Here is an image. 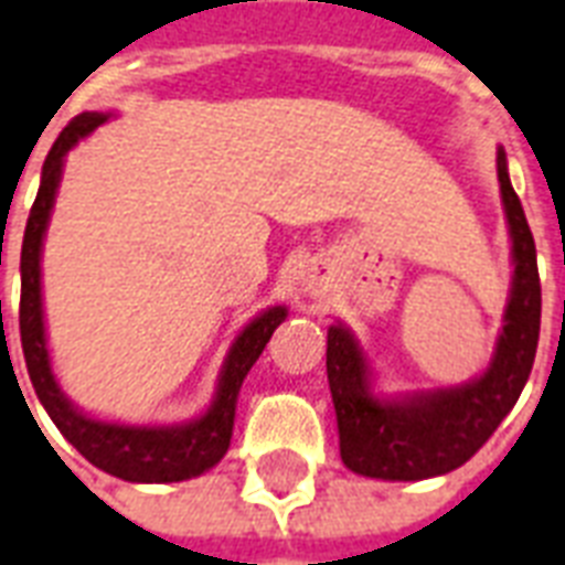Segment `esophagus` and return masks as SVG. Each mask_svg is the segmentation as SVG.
<instances>
[{"label":"esophagus","instance_id":"34e87169","mask_svg":"<svg viewBox=\"0 0 565 565\" xmlns=\"http://www.w3.org/2000/svg\"><path fill=\"white\" fill-rule=\"evenodd\" d=\"M305 281H308V284H313V275H308V278H305Z\"/></svg>","mask_w":565,"mask_h":565}]
</instances>
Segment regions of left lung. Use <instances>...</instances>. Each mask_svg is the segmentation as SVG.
<instances>
[{
  "label": "left lung",
  "instance_id": "obj_1",
  "mask_svg": "<svg viewBox=\"0 0 565 565\" xmlns=\"http://www.w3.org/2000/svg\"><path fill=\"white\" fill-rule=\"evenodd\" d=\"M498 183L512 278L503 326L480 376L462 385L385 394L376 387V373L355 331L343 322L329 326L326 373L338 415L340 459L361 477L415 483L454 471L489 441L531 376L540 343L542 287L536 245L510 183L503 148H498Z\"/></svg>",
  "mask_w": 565,
  "mask_h": 565
}]
</instances>
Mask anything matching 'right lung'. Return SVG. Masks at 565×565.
Here are the masks:
<instances>
[{
	"instance_id": "1",
	"label": "right lung",
	"mask_w": 565,
	"mask_h": 565,
	"mask_svg": "<svg viewBox=\"0 0 565 565\" xmlns=\"http://www.w3.org/2000/svg\"><path fill=\"white\" fill-rule=\"evenodd\" d=\"M109 115L103 111H82L71 120L55 139L53 150L46 153L41 171V189L34 198L32 213L25 222L23 252H20V340H23L25 367L32 379L34 394L53 417V424L62 429V436L71 441L92 465L100 471L129 480V483H180L210 471L222 462V456L231 447L234 436L236 397L243 387L248 370L260 359L273 331L287 320V308L273 305L254 317L243 331L236 334L227 359L222 364L218 382H215L213 403L204 415L183 420V424H120V420H103L88 412H82L58 385L53 373V359L46 347V322H43V292H41V254L50 215H53L58 183H62L64 157L79 145L85 136L106 124Z\"/></svg>"
}]
</instances>
